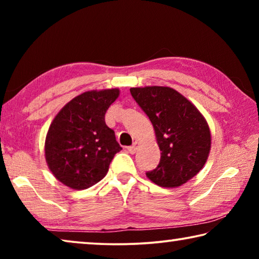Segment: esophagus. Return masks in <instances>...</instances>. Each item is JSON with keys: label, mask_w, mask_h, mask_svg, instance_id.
I'll return each instance as SVG.
<instances>
[{"label": "esophagus", "mask_w": 259, "mask_h": 259, "mask_svg": "<svg viewBox=\"0 0 259 259\" xmlns=\"http://www.w3.org/2000/svg\"><path fill=\"white\" fill-rule=\"evenodd\" d=\"M139 145H140V144H139L138 142L134 143V145H133V146H129V147H128V152H129V153H131V154H135V153L138 151Z\"/></svg>", "instance_id": "esophagus-1"}]
</instances>
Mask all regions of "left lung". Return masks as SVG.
<instances>
[{"label": "left lung", "instance_id": "obj_1", "mask_svg": "<svg viewBox=\"0 0 259 259\" xmlns=\"http://www.w3.org/2000/svg\"><path fill=\"white\" fill-rule=\"evenodd\" d=\"M131 96L150 117L161 151L160 163L146 172L162 187H178L199 174L209 156L211 134L202 114L172 88H131Z\"/></svg>", "mask_w": 259, "mask_h": 259}]
</instances>
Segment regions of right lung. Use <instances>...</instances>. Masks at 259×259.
Instances as JSON below:
<instances>
[{"mask_svg": "<svg viewBox=\"0 0 259 259\" xmlns=\"http://www.w3.org/2000/svg\"><path fill=\"white\" fill-rule=\"evenodd\" d=\"M119 89L87 91L67 103L51 122L46 137V161L64 185L85 190L106 176L114 155L122 150L105 123Z\"/></svg>", "mask_w": 259, "mask_h": 259, "instance_id": "1", "label": "right lung"}]
</instances>
